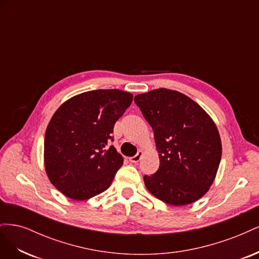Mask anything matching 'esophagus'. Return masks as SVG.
<instances>
[{
    "label": "esophagus",
    "mask_w": 259,
    "mask_h": 259,
    "mask_svg": "<svg viewBox=\"0 0 259 259\" xmlns=\"http://www.w3.org/2000/svg\"><path fill=\"white\" fill-rule=\"evenodd\" d=\"M143 154H144V152H143L142 150H139V151L137 152V154H136V155H134V156H131V158H130V161H131L132 163H137V162H139V160H140V159H142Z\"/></svg>",
    "instance_id": "obj_1"
}]
</instances>
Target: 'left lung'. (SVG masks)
Masks as SVG:
<instances>
[{
    "label": "left lung",
    "mask_w": 259,
    "mask_h": 259,
    "mask_svg": "<svg viewBox=\"0 0 259 259\" xmlns=\"http://www.w3.org/2000/svg\"><path fill=\"white\" fill-rule=\"evenodd\" d=\"M154 133L160 166L145 175L148 191L167 204H191L214 183L222 159L216 124L191 98L158 89L134 98Z\"/></svg>",
    "instance_id": "left-lung-1"
}]
</instances>
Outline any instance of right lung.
Wrapping results in <instances>:
<instances>
[{"label": "right lung", "mask_w": 259, "mask_h": 259, "mask_svg": "<svg viewBox=\"0 0 259 259\" xmlns=\"http://www.w3.org/2000/svg\"><path fill=\"white\" fill-rule=\"evenodd\" d=\"M133 95L96 90L65 101L45 132L44 165L51 183L69 199L83 201L104 192L123 164L112 142L115 122Z\"/></svg>", "instance_id": "right-lung-1"}]
</instances>
